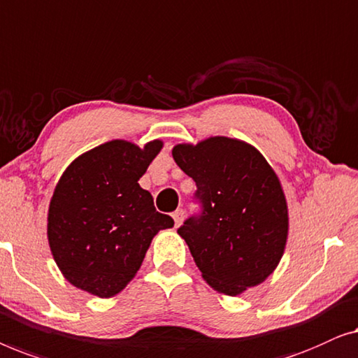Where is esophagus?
Listing matches in <instances>:
<instances>
[{
  "label": "esophagus",
  "mask_w": 358,
  "mask_h": 358,
  "mask_svg": "<svg viewBox=\"0 0 358 358\" xmlns=\"http://www.w3.org/2000/svg\"><path fill=\"white\" fill-rule=\"evenodd\" d=\"M172 217L175 220V227H178V225L181 224V220H183V217H185V213L181 209H178V210H175V213L172 214Z\"/></svg>",
  "instance_id": "34e87169"
}]
</instances>
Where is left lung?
I'll use <instances>...</instances> for the list:
<instances>
[{
    "instance_id": "8db88e82",
    "label": "left lung",
    "mask_w": 358,
    "mask_h": 358,
    "mask_svg": "<svg viewBox=\"0 0 358 358\" xmlns=\"http://www.w3.org/2000/svg\"><path fill=\"white\" fill-rule=\"evenodd\" d=\"M173 159L194 180L201 213L178 229L204 280L235 296L278 268L289 234L280 181L258 149L215 136L175 145Z\"/></svg>"
}]
</instances>
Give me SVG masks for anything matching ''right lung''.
Listing matches in <instances>:
<instances>
[{
  "instance_id": "right-lung-1",
  "label": "right lung",
  "mask_w": 358,
  "mask_h": 358,
  "mask_svg": "<svg viewBox=\"0 0 358 358\" xmlns=\"http://www.w3.org/2000/svg\"><path fill=\"white\" fill-rule=\"evenodd\" d=\"M162 149L115 139L64 170L48 208V243L66 280L100 299L117 295L138 273L159 230L173 227L138 180Z\"/></svg>"
}]
</instances>
